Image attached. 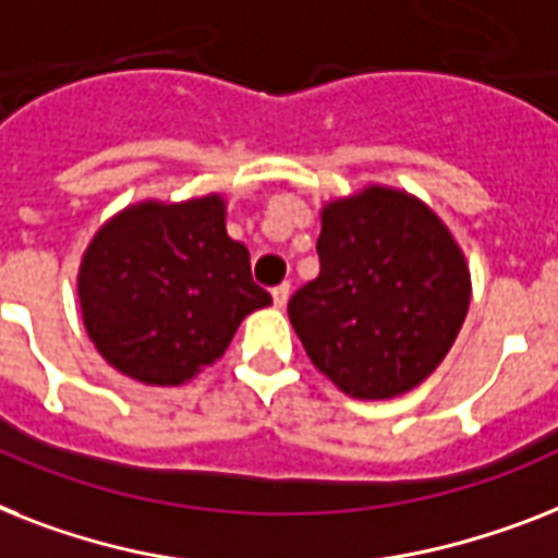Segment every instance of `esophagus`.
<instances>
[{
    "label": "esophagus",
    "mask_w": 558,
    "mask_h": 558,
    "mask_svg": "<svg viewBox=\"0 0 558 558\" xmlns=\"http://www.w3.org/2000/svg\"><path fill=\"white\" fill-rule=\"evenodd\" d=\"M289 292H292V289H289V283H280V287L271 289V301H275V306H278V310H283V306H287Z\"/></svg>",
    "instance_id": "esophagus-1"
}]
</instances>
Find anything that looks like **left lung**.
Returning a JSON list of instances; mask_svg holds the SVG:
<instances>
[{"instance_id":"obj_1","label":"left lung","mask_w":558,"mask_h":558,"mask_svg":"<svg viewBox=\"0 0 558 558\" xmlns=\"http://www.w3.org/2000/svg\"><path fill=\"white\" fill-rule=\"evenodd\" d=\"M320 275L289 320L320 373L357 401H389L436 373L468 318L470 266L450 226L396 185L326 201Z\"/></svg>"}]
</instances>
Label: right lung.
Here are the masks:
<instances>
[{
  "instance_id": "right-lung-1",
  "label": "right lung",
  "mask_w": 558,
  "mask_h": 558,
  "mask_svg": "<svg viewBox=\"0 0 558 558\" xmlns=\"http://www.w3.org/2000/svg\"><path fill=\"white\" fill-rule=\"evenodd\" d=\"M76 298L97 352L146 387L189 384L223 355L240 320L269 306L248 248L226 232V197L146 201L99 226Z\"/></svg>"
}]
</instances>
